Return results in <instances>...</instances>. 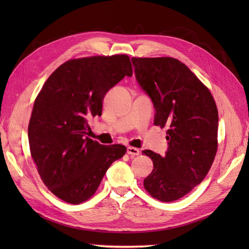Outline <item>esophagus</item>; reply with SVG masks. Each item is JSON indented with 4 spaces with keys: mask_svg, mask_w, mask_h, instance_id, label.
I'll list each match as a JSON object with an SVG mask.
<instances>
[{
    "mask_svg": "<svg viewBox=\"0 0 249 249\" xmlns=\"http://www.w3.org/2000/svg\"><path fill=\"white\" fill-rule=\"evenodd\" d=\"M127 154L130 156H137L140 154V151L138 149H136V147L133 146H128L127 147Z\"/></svg>",
    "mask_w": 249,
    "mask_h": 249,
    "instance_id": "obj_1",
    "label": "esophagus"
}]
</instances>
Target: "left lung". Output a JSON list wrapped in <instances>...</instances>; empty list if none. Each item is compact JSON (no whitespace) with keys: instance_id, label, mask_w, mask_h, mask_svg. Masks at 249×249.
<instances>
[{"instance_id":"1","label":"left lung","mask_w":249,"mask_h":249,"mask_svg":"<svg viewBox=\"0 0 249 249\" xmlns=\"http://www.w3.org/2000/svg\"><path fill=\"white\" fill-rule=\"evenodd\" d=\"M136 80L155 109L154 124L168 126V149L153 161L144 188L163 202L176 201L208 174L217 152L218 111L212 94L189 68L173 57H133Z\"/></svg>"}]
</instances>
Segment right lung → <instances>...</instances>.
<instances>
[{
    "label": "right lung",
    "mask_w": 249,
    "mask_h": 249,
    "mask_svg": "<svg viewBox=\"0 0 249 249\" xmlns=\"http://www.w3.org/2000/svg\"><path fill=\"white\" fill-rule=\"evenodd\" d=\"M125 76L127 55L70 60L47 79L36 97L28 136L39 176L56 197L78 204L92 197L111 163L126 153L86 137L89 121L102 115L103 100Z\"/></svg>",
    "instance_id": "add662e5"
}]
</instances>
